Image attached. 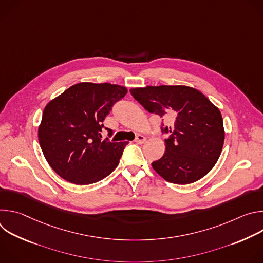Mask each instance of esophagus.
Returning a JSON list of instances; mask_svg holds the SVG:
<instances>
[{
	"instance_id": "1",
	"label": "esophagus",
	"mask_w": 263,
	"mask_h": 263,
	"mask_svg": "<svg viewBox=\"0 0 263 263\" xmlns=\"http://www.w3.org/2000/svg\"><path fill=\"white\" fill-rule=\"evenodd\" d=\"M145 140H146L145 136H143V135H141V134H138V135L136 136V138H135V142L138 143V144H142Z\"/></svg>"
}]
</instances>
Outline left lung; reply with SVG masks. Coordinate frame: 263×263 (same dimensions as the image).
Returning <instances> with one entry per match:
<instances>
[{
	"mask_svg": "<svg viewBox=\"0 0 263 263\" xmlns=\"http://www.w3.org/2000/svg\"><path fill=\"white\" fill-rule=\"evenodd\" d=\"M145 110L162 118L161 131L170 133L165 153L152 163L165 181L190 184L206 176L221 153L224 130L219 109L200 90L185 85L130 89Z\"/></svg>",
	"mask_w": 263,
	"mask_h": 263,
	"instance_id": "left-lung-1",
	"label": "left lung"
}]
</instances>
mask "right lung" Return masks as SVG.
Wrapping results in <instances>:
<instances>
[{
  "label": "right lung",
  "mask_w": 263,
  "mask_h": 263,
  "mask_svg": "<svg viewBox=\"0 0 263 263\" xmlns=\"http://www.w3.org/2000/svg\"><path fill=\"white\" fill-rule=\"evenodd\" d=\"M127 88L81 82L64 90L44 109L39 140L50 166L64 180L87 185L115 171L127 141L102 140L103 121Z\"/></svg>",
  "instance_id": "1"
}]
</instances>
